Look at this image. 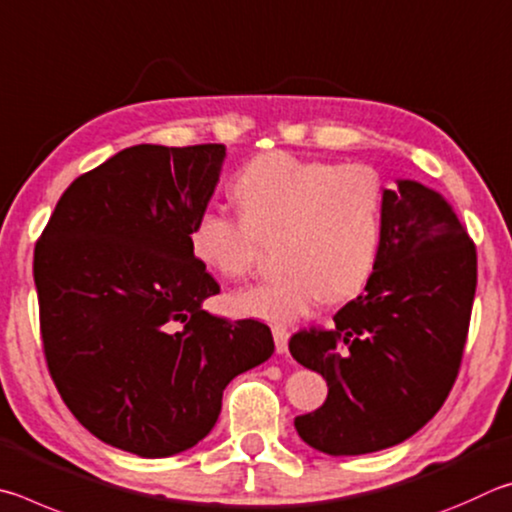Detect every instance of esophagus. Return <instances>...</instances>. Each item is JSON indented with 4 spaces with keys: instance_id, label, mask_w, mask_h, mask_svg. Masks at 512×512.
I'll list each match as a JSON object with an SVG mask.
<instances>
[{
    "instance_id": "obj_1",
    "label": "esophagus",
    "mask_w": 512,
    "mask_h": 512,
    "mask_svg": "<svg viewBox=\"0 0 512 512\" xmlns=\"http://www.w3.org/2000/svg\"><path fill=\"white\" fill-rule=\"evenodd\" d=\"M272 335H274V344H276V353H288V339H290V333L288 328L283 326H274L272 328Z\"/></svg>"
}]
</instances>
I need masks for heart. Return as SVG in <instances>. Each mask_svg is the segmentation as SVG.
<instances>
[{"mask_svg":"<svg viewBox=\"0 0 512 512\" xmlns=\"http://www.w3.org/2000/svg\"><path fill=\"white\" fill-rule=\"evenodd\" d=\"M242 213L206 206L195 215L188 247L204 270L245 279L263 240H279L288 272L231 294L238 315L290 324L326 297L360 292L378 261L384 182L369 164H330L290 152H265L233 179Z\"/></svg>","mask_w":512,"mask_h":512,"instance_id":"obj_1","label":"heart"}]
</instances>
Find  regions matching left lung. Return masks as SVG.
<instances>
[{"label":"left lung","mask_w":512,"mask_h":512,"mask_svg":"<svg viewBox=\"0 0 512 512\" xmlns=\"http://www.w3.org/2000/svg\"><path fill=\"white\" fill-rule=\"evenodd\" d=\"M477 251L445 197L416 179L384 188L382 242L364 292L330 330H299L290 353L324 375V405L294 418L330 456L398 445L450 393L468 337Z\"/></svg>","instance_id":"8db88e82"}]
</instances>
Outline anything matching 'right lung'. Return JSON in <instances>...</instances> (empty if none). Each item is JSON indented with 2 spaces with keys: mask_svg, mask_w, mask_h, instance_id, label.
<instances>
[{
  "mask_svg": "<svg viewBox=\"0 0 512 512\" xmlns=\"http://www.w3.org/2000/svg\"><path fill=\"white\" fill-rule=\"evenodd\" d=\"M227 157L222 143H141L71 182L35 245L49 373L98 441L143 459L191 450L222 391L274 353L261 321L211 317L220 292L188 247Z\"/></svg>",
  "mask_w": 512,
  "mask_h": 512,
  "instance_id": "right-lung-1",
  "label": "right lung"
}]
</instances>
